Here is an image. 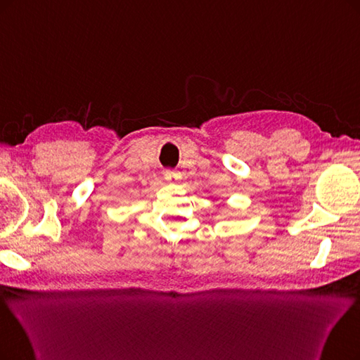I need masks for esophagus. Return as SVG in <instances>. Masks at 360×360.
<instances>
[{
    "mask_svg": "<svg viewBox=\"0 0 360 360\" xmlns=\"http://www.w3.org/2000/svg\"><path fill=\"white\" fill-rule=\"evenodd\" d=\"M165 179L170 184H175L181 179V173L176 172V170H166L165 172Z\"/></svg>",
    "mask_w": 360,
    "mask_h": 360,
    "instance_id": "obj_1",
    "label": "esophagus"
}]
</instances>
